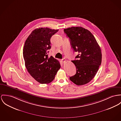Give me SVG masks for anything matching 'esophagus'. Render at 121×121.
Returning a JSON list of instances; mask_svg holds the SVG:
<instances>
[{
  "instance_id": "obj_1",
  "label": "esophagus",
  "mask_w": 121,
  "mask_h": 121,
  "mask_svg": "<svg viewBox=\"0 0 121 121\" xmlns=\"http://www.w3.org/2000/svg\"><path fill=\"white\" fill-rule=\"evenodd\" d=\"M62 61L63 63H65L66 61V59L65 58H63L62 59Z\"/></svg>"
}]
</instances>
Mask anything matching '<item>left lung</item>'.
Instances as JSON below:
<instances>
[{"mask_svg": "<svg viewBox=\"0 0 121 121\" xmlns=\"http://www.w3.org/2000/svg\"><path fill=\"white\" fill-rule=\"evenodd\" d=\"M64 32L69 38L74 51L78 52L76 59L71 61L76 67V74L69 79L78 86L87 83L94 77L101 65L100 47L92 34L82 27L67 28Z\"/></svg>", "mask_w": 121, "mask_h": 121, "instance_id": "1", "label": "left lung"}]
</instances>
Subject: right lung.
<instances>
[{"instance_id":"right-lung-1","label":"right lung","mask_w":121,"mask_h":121,"mask_svg":"<svg viewBox=\"0 0 121 121\" xmlns=\"http://www.w3.org/2000/svg\"><path fill=\"white\" fill-rule=\"evenodd\" d=\"M58 29L36 28L27 39L23 50L25 65L28 73L38 82L47 84L54 79L61 66L52 56L48 57L50 39Z\"/></svg>"}]
</instances>
